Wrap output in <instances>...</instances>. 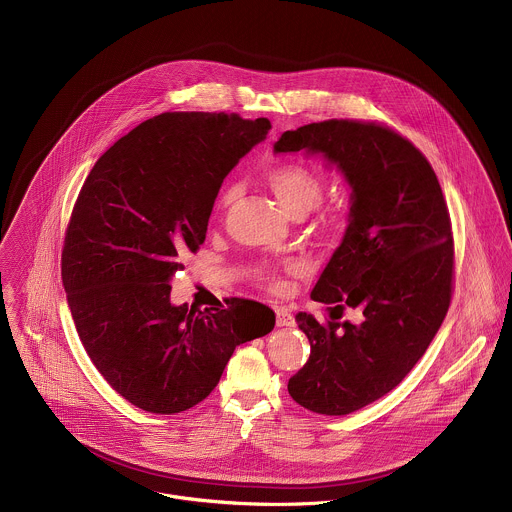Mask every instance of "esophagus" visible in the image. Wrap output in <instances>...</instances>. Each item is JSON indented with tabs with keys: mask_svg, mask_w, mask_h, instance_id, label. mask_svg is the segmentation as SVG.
<instances>
[{
	"mask_svg": "<svg viewBox=\"0 0 512 512\" xmlns=\"http://www.w3.org/2000/svg\"><path fill=\"white\" fill-rule=\"evenodd\" d=\"M276 323H278V327H292L295 319H293V315L288 309L278 307L276 309Z\"/></svg>",
	"mask_w": 512,
	"mask_h": 512,
	"instance_id": "esophagus-1",
	"label": "esophagus"
}]
</instances>
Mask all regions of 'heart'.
<instances>
[{
    "instance_id": "heart-1",
    "label": "heart",
    "mask_w": 512,
    "mask_h": 512,
    "mask_svg": "<svg viewBox=\"0 0 512 512\" xmlns=\"http://www.w3.org/2000/svg\"><path fill=\"white\" fill-rule=\"evenodd\" d=\"M266 185L278 197V201L292 215H303L313 209V228L321 234H341L351 222V209L345 203L321 205L323 179L321 175L303 163H280L264 173ZM238 199V189L228 185L222 189L217 201V215L224 217ZM254 274L272 290H282L284 282L276 276V270L268 262H256Z\"/></svg>"
}]
</instances>
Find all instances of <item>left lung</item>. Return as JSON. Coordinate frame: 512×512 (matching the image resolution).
I'll return each instance as SVG.
<instances>
[{"instance_id": "left-lung-1", "label": "left lung", "mask_w": 512, "mask_h": 512, "mask_svg": "<svg viewBox=\"0 0 512 512\" xmlns=\"http://www.w3.org/2000/svg\"><path fill=\"white\" fill-rule=\"evenodd\" d=\"M274 149L323 153L353 187L351 224L311 292L331 317L295 315L311 353L288 382L299 406L345 416L394 390L445 319L455 278L447 203L426 155L378 122L307 124ZM347 306L359 324L336 321Z\"/></svg>"}]
</instances>
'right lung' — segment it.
<instances>
[{"mask_svg":"<svg viewBox=\"0 0 512 512\" xmlns=\"http://www.w3.org/2000/svg\"><path fill=\"white\" fill-rule=\"evenodd\" d=\"M266 118L165 112L88 173L65 232L61 274L78 337L106 382L151 414L203 402L240 343L276 313L252 299L171 305V276L205 242L228 171L268 136Z\"/></svg>","mask_w":512,"mask_h":512,"instance_id":"obj_1","label":"right lung"}]
</instances>
